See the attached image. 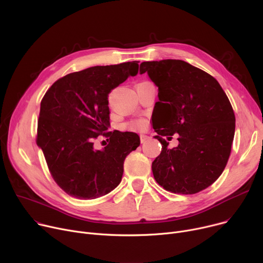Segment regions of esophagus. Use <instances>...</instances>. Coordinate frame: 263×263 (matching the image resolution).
I'll return each mask as SVG.
<instances>
[{"mask_svg": "<svg viewBox=\"0 0 263 263\" xmlns=\"http://www.w3.org/2000/svg\"><path fill=\"white\" fill-rule=\"evenodd\" d=\"M140 139H141V143L143 144V143H145V142L149 139V136L144 135V134H141V135H140Z\"/></svg>", "mask_w": 263, "mask_h": 263, "instance_id": "obj_1", "label": "esophagus"}]
</instances>
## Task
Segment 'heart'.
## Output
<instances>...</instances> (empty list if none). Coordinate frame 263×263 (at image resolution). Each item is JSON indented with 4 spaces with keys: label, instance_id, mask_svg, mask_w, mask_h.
<instances>
[{
    "label": "heart",
    "instance_id": "b5f03b06",
    "mask_svg": "<svg viewBox=\"0 0 263 263\" xmlns=\"http://www.w3.org/2000/svg\"><path fill=\"white\" fill-rule=\"evenodd\" d=\"M144 121L143 120H135V121H132L130 124H129V128L132 129V130H137V129H142L144 127Z\"/></svg>",
    "mask_w": 263,
    "mask_h": 263
}]
</instances>
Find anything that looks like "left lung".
Here are the masks:
<instances>
[{"label":"left lung","instance_id":"obj_1","mask_svg":"<svg viewBox=\"0 0 263 263\" xmlns=\"http://www.w3.org/2000/svg\"><path fill=\"white\" fill-rule=\"evenodd\" d=\"M145 72L159 90L153 123L162 151L153 162L154 177L166 191L195 194L226 167L236 129L232 106L212 76L184 61L144 62ZM175 133L179 145L170 149L163 136Z\"/></svg>","mask_w":263,"mask_h":263}]
</instances>
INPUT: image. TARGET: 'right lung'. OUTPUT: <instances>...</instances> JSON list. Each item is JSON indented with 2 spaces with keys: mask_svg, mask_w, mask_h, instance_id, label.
I'll list each match as a JSON object with an SVG mask.
<instances>
[{
  "mask_svg": "<svg viewBox=\"0 0 263 263\" xmlns=\"http://www.w3.org/2000/svg\"><path fill=\"white\" fill-rule=\"evenodd\" d=\"M139 62L95 66L59 79L40 103L37 145L49 171L68 195L93 199L113 191L121 181L126 157L140 146L133 132H106L109 127L108 93L139 72ZM110 143L93 148L99 135Z\"/></svg>",
  "mask_w": 263,
  "mask_h": 263,
  "instance_id": "add662e5",
  "label": "right lung"
}]
</instances>
